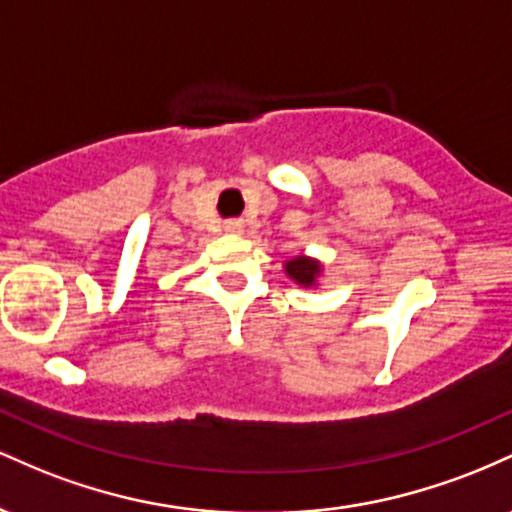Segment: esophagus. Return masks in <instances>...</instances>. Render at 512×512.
<instances>
[{"mask_svg": "<svg viewBox=\"0 0 512 512\" xmlns=\"http://www.w3.org/2000/svg\"><path fill=\"white\" fill-rule=\"evenodd\" d=\"M223 228H226L228 233H240V231H243V223H240L238 219H231V221L223 223Z\"/></svg>", "mask_w": 512, "mask_h": 512, "instance_id": "esophagus-1", "label": "esophagus"}]
</instances>
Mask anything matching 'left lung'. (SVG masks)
<instances>
[{"label": "left lung", "instance_id": "obj_1", "mask_svg": "<svg viewBox=\"0 0 512 512\" xmlns=\"http://www.w3.org/2000/svg\"><path fill=\"white\" fill-rule=\"evenodd\" d=\"M286 272H289L291 279H296L298 284L313 286L317 272H320V264L313 260H305V257H298V260L286 262Z\"/></svg>", "mask_w": 512, "mask_h": 512}]
</instances>
